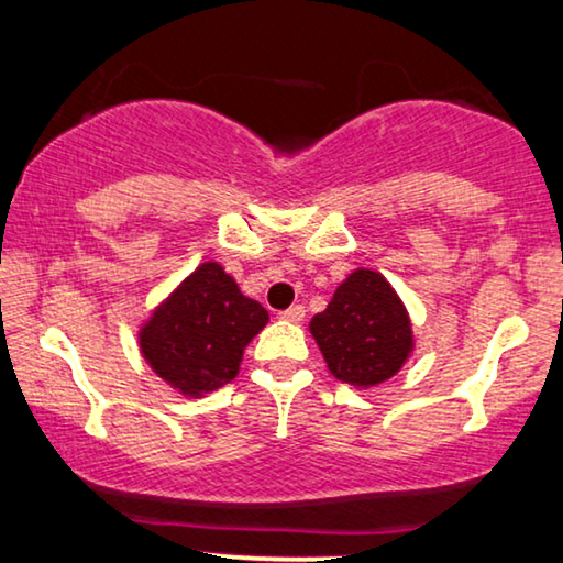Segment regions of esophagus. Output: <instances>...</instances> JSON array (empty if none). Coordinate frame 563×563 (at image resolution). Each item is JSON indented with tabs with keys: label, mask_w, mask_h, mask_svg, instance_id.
Returning <instances> with one entry per match:
<instances>
[{
	"label": "esophagus",
	"mask_w": 563,
	"mask_h": 563,
	"mask_svg": "<svg viewBox=\"0 0 563 563\" xmlns=\"http://www.w3.org/2000/svg\"><path fill=\"white\" fill-rule=\"evenodd\" d=\"M279 318H282V320H289V322H299V320H305V307H302V305H291L289 310L279 312Z\"/></svg>",
	"instance_id": "34e87169"
}]
</instances>
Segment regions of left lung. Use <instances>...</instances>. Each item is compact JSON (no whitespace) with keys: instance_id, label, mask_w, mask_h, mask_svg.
Returning a JSON list of instances; mask_svg holds the SVG:
<instances>
[{"instance_id":"1","label":"left lung","mask_w":563,"mask_h":563,"mask_svg":"<svg viewBox=\"0 0 563 563\" xmlns=\"http://www.w3.org/2000/svg\"><path fill=\"white\" fill-rule=\"evenodd\" d=\"M330 374L353 387L395 376L412 351L405 305L382 274L358 268L335 289L328 310L310 322Z\"/></svg>"}]
</instances>
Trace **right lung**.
I'll list each match as a JSON object with an SVG mask.
<instances>
[{"label": "right lung", "instance_id": "obj_1", "mask_svg": "<svg viewBox=\"0 0 563 563\" xmlns=\"http://www.w3.org/2000/svg\"><path fill=\"white\" fill-rule=\"evenodd\" d=\"M268 322L220 264H202L153 312L141 351L153 372L181 395H205L233 382L243 349Z\"/></svg>", "mask_w": 563, "mask_h": 563}]
</instances>
